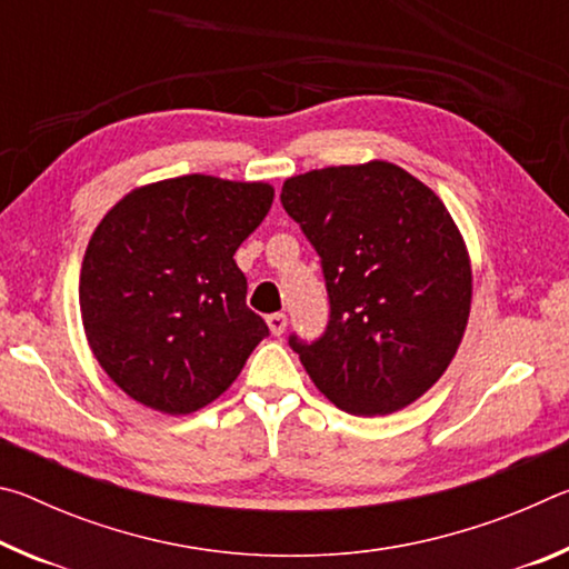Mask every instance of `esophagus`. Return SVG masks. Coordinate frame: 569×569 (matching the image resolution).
<instances>
[{
    "label": "esophagus",
    "mask_w": 569,
    "mask_h": 569,
    "mask_svg": "<svg viewBox=\"0 0 569 569\" xmlns=\"http://www.w3.org/2000/svg\"><path fill=\"white\" fill-rule=\"evenodd\" d=\"M266 321H268V329H271L273 336H281L286 331V323H288L286 313H271Z\"/></svg>",
    "instance_id": "1"
}]
</instances>
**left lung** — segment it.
I'll list each match as a JSON object with an SVG mask.
<instances>
[{"label":"left lung","mask_w":569,"mask_h":569,"mask_svg":"<svg viewBox=\"0 0 569 569\" xmlns=\"http://www.w3.org/2000/svg\"><path fill=\"white\" fill-rule=\"evenodd\" d=\"M281 206L319 253L329 293L323 333H291L288 346L353 417L409 407L447 371L469 319V258L449 210L391 162L288 178Z\"/></svg>","instance_id":"obj_1"}]
</instances>
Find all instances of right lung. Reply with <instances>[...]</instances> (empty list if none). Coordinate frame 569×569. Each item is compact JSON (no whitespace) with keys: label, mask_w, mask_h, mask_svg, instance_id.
I'll return each mask as SVG.
<instances>
[{"label":"right lung","mask_w":569,"mask_h":569,"mask_svg":"<svg viewBox=\"0 0 569 569\" xmlns=\"http://www.w3.org/2000/svg\"><path fill=\"white\" fill-rule=\"evenodd\" d=\"M273 203L266 182L182 176L132 190L94 230L80 308L118 387L162 413L218 399L268 336L233 256Z\"/></svg>","instance_id":"1"}]
</instances>
